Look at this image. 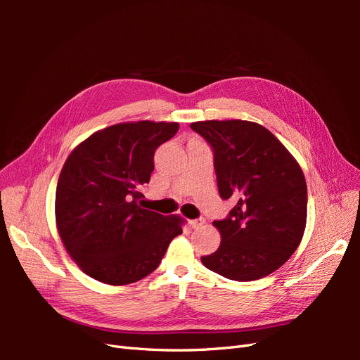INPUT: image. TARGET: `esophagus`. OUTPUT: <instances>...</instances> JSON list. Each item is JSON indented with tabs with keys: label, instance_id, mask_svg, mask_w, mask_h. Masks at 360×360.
Returning a JSON list of instances; mask_svg holds the SVG:
<instances>
[{
	"label": "esophagus",
	"instance_id": "34e87169",
	"mask_svg": "<svg viewBox=\"0 0 360 360\" xmlns=\"http://www.w3.org/2000/svg\"><path fill=\"white\" fill-rule=\"evenodd\" d=\"M189 224H191V226L195 230V228L202 226V225L205 224V219H204V217H200V219H193V221H191Z\"/></svg>",
	"mask_w": 360,
	"mask_h": 360
}]
</instances>
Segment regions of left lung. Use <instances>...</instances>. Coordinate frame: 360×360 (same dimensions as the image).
<instances>
[{"label": "left lung", "instance_id": "left-lung-1", "mask_svg": "<svg viewBox=\"0 0 360 360\" xmlns=\"http://www.w3.org/2000/svg\"><path fill=\"white\" fill-rule=\"evenodd\" d=\"M213 148L217 189L237 204L216 252L202 264L233 281H255L278 270L294 254L307 225L308 192L303 171L266 127L243 120L191 124Z\"/></svg>", "mask_w": 360, "mask_h": 360}]
</instances>
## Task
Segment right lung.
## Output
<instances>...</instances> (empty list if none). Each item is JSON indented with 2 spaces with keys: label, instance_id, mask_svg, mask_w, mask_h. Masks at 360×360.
<instances>
[{
  "label": "right lung",
  "instance_id": "right-lung-1",
  "mask_svg": "<svg viewBox=\"0 0 360 360\" xmlns=\"http://www.w3.org/2000/svg\"><path fill=\"white\" fill-rule=\"evenodd\" d=\"M179 123H120L86 138L69 155L56 192L61 240L84 274L127 285L156 270L181 234L179 216L143 209L139 189L155 169V151Z\"/></svg>",
  "mask_w": 360,
  "mask_h": 360
}]
</instances>
